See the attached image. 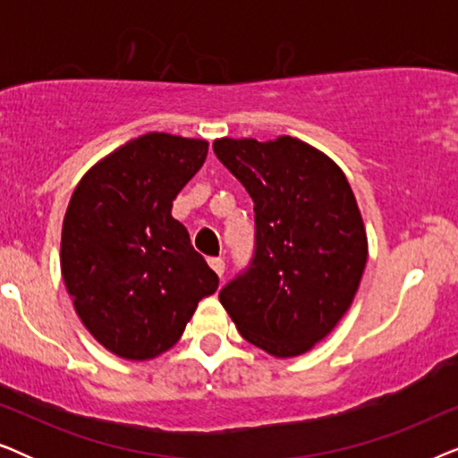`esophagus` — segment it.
Listing matches in <instances>:
<instances>
[{
  "label": "esophagus",
  "instance_id": "esophagus-1",
  "mask_svg": "<svg viewBox=\"0 0 458 458\" xmlns=\"http://www.w3.org/2000/svg\"><path fill=\"white\" fill-rule=\"evenodd\" d=\"M208 265H210V268L212 271H215L218 277H223V273H225V260L221 259V256H216V259H208Z\"/></svg>",
  "mask_w": 458,
  "mask_h": 458
}]
</instances>
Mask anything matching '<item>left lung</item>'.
I'll use <instances>...</instances> for the list:
<instances>
[{
  "instance_id": "obj_1",
  "label": "left lung",
  "mask_w": 458,
  "mask_h": 458,
  "mask_svg": "<svg viewBox=\"0 0 458 458\" xmlns=\"http://www.w3.org/2000/svg\"><path fill=\"white\" fill-rule=\"evenodd\" d=\"M216 158L254 202V254L218 292L254 346L285 359L346 315L367 262V233L340 166L309 143L216 140Z\"/></svg>"
}]
</instances>
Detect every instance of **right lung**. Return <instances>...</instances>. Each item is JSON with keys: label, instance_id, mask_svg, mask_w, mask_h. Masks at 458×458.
Returning a JSON list of instances; mask_svg holds the SVG:
<instances>
[{"label": "right lung", "instance_id": "obj_1", "mask_svg": "<svg viewBox=\"0 0 458 458\" xmlns=\"http://www.w3.org/2000/svg\"><path fill=\"white\" fill-rule=\"evenodd\" d=\"M208 141L148 133L81 179L62 227V277L89 334L123 359L173 348L218 277L173 218Z\"/></svg>", "mask_w": 458, "mask_h": 458}]
</instances>
